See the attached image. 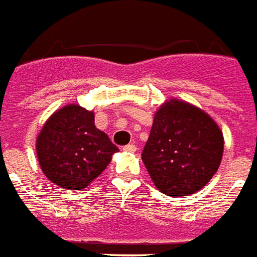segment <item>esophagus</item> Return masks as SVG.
Returning <instances> with one entry per match:
<instances>
[{"label":"esophagus","mask_w":257,"mask_h":257,"mask_svg":"<svg viewBox=\"0 0 257 257\" xmlns=\"http://www.w3.org/2000/svg\"><path fill=\"white\" fill-rule=\"evenodd\" d=\"M123 151H125V152H136V151H137V147H136L134 144H128V145L123 147Z\"/></svg>","instance_id":"1"}]
</instances>
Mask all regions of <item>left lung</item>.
I'll return each instance as SVG.
<instances>
[{
	"mask_svg": "<svg viewBox=\"0 0 257 257\" xmlns=\"http://www.w3.org/2000/svg\"><path fill=\"white\" fill-rule=\"evenodd\" d=\"M224 138L217 123L194 105L178 99L155 113L143 162L158 190L188 196L203 188L220 166Z\"/></svg>",
	"mask_w": 257,
	"mask_h": 257,
	"instance_id": "obj_1",
	"label": "left lung"
}]
</instances>
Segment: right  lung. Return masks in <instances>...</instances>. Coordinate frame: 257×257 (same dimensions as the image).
I'll use <instances>...</instances> for the list:
<instances>
[{
    "label": "right lung",
    "mask_w": 257,
    "mask_h": 257,
    "mask_svg": "<svg viewBox=\"0 0 257 257\" xmlns=\"http://www.w3.org/2000/svg\"><path fill=\"white\" fill-rule=\"evenodd\" d=\"M36 151L48 180L65 190H83L106 169L119 149L96 128L94 112L70 103L45 121Z\"/></svg>",
    "instance_id": "obj_1"
}]
</instances>
